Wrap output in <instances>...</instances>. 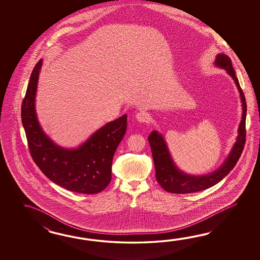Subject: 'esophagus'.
<instances>
[{
  "mask_svg": "<svg viewBox=\"0 0 260 260\" xmlns=\"http://www.w3.org/2000/svg\"><path fill=\"white\" fill-rule=\"evenodd\" d=\"M136 117H137V120H138L139 122L148 123V122H149V115L147 112H145V111L138 112V113H137Z\"/></svg>",
  "mask_w": 260,
  "mask_h": 260,
  "instance_id": "esophagus-1",
  "label": "esophagus"
}]
</instances>
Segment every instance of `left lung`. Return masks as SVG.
<instances>
[{
  "label": "left lung",
  "instance_id": "1",
  "mask_svg": "<svg viewBox=\"0 0 260 260\" xmlns=\"http://www.w3.org/2000/svg\"><path fill=\"white\" fill-rule=\"evenodd\" d=\"M215 63L216 66L225 69L228 73L234 79L241 94V100L243 102V119L239 126L237 142L234 145L232 152L225 161V164L221 166L219 169L209 175L196 177L186 175L177 169V167H176L172 160L171 156L169 154L164 138L160 134H158V132L153 131L149 135V142L154 160L156 179L160 184V187L168 192L177 194L193 193L213 187L232 171L243 152L246 138L245 96L240 86L238 78L235 75L234 69L232 67V59L228 55L220 54L216 56Z\"/></svg>",
  "mask_w": 260,
  "mask_h": 260
}]
</instances>
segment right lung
Returning <instances> with one entry per match:
<instances>
[{
	"label": "right lung",
	"instance_id": "add662e5",
	"mask_svg": "<svg viewBox=\"0 0 260 260\" xmlns=\"http://www.w3.org/2000/svg\"><path fill=\"white\" fill-rule=\"evenodd\" d=\"M42 59L34 67L21 106L29 153L53 182L77 193L102 191L111 180L112 158L126 132L127 116L107 123L75 149H62L43 132L35 113V94Z\"/></svg>",
	"mask_w": 260,
	"mask_h": 260
}]
</instances>
